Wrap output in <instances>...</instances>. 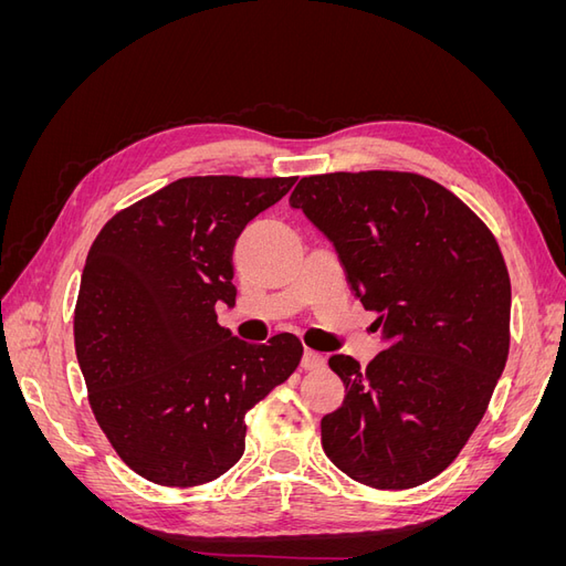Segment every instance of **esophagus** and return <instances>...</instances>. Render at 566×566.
<instances>
[{
	"instance_id": "34e87169",
	"label": "esophagus",
	"mask_w": 566,
	"mask_h": 566,
	"mask_svg": "<svg viewBox=\"0 0 566 566\" xmlns=\"http://www.w3.org/2000/svg\"><path fill=\"white\" fill-rule=\"evenodd\" d=\"M323 364H325L323 354H318V352H314V349H304V356H302V368H304V370H316V368H321Z\"/></svg>"
}]
</instances>
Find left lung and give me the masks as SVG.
Returning a JSON list of instances; mask_svg holds the SVG:
<instances>
[{
	"label": "left lung",
	"mask_w": 566,
	"mask_h": 566,
	"mask_svg": "<svg viewBox=\"0 0 566 566\" xmlns=\"http://www.w3.org/2000/svg\"><path fill=\"white\" fill-rule=\"evenodd\" d=\"M290 205L331 238L356 297L378 312L368 366L335 354L345 401L323 451L356 482L397 491L447 470L482 422L510 352V273L491 229L416 172L304 177Z\"/></svg>",
	"instance_id": "obj_1"
}]
</instances>
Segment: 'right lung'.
Returning <instances> with one entry per match:
<instances>
[{
	"instance_id": "add662e5",
	"label": "right lung",
	"mask_w": 566,
	"mask_h": 566,
	"mask_svg": "<svg viewBox=\"0 0 566 566\" xmlns=\"http://www.w3.org/2000/svg\"><path fill=\"white\" fill-rule=\"evenodd\" d=\"M295 177H184L98 231L75 304V352L92 413L127 468L200 486L245 451V413L300 366L281 333L248 345L217 323L235 304L231 252Z\"/></svg>"
}]
</instances>
